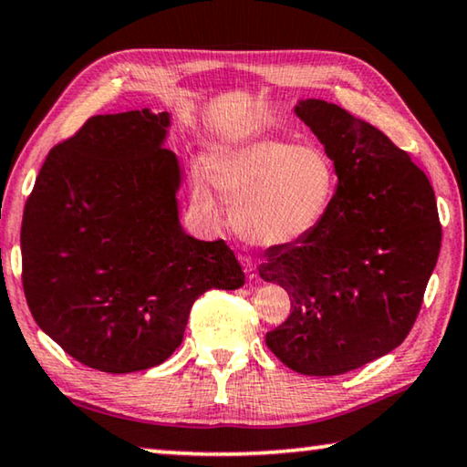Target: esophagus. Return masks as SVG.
Segmentation results:
<instances>
[{
    "label": "esophagus",
    "instance_id": "1",
    "mask_svg": "<svg viewBox=\"0 0 467 467\" xmlns=\"http://www.w3.org/2000/svg\"><path fill=\"white\" fill-rule=\"evenodd\" d=\"M242 263H244V274H246V277L248 279H254L256 277V263L253 261V258H248V256H244Z\"/></svg>",
    "mask_w": 467,
    "mask_h": 467
}]
</instances>
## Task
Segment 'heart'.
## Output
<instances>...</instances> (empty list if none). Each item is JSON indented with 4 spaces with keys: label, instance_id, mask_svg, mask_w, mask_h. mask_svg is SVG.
<instances>
[{
    "label": "heart",
    "instance_id": "b5f03b06",
    "mask_svg": "<svg viewBox=\"0 0 467 467\" xmlns=\"http://www.w3.org/2000/svg\"><path fill=\"white\" fill-rule=\"evenodd\" d=\"M213 185L234 198L232 223L242 238L275 248L305 240L321 225L336 196L338 171L315 143L254 138L214 150L206 173L193 169V202L217 214Z\"/></svg>",
    "mask_w": 467,
    "mask_h": 467
}]
</instances>
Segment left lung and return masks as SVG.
<instances>
[{"label": "left lung", "mask_w": 467, "mask_h": 467, "mask_svg": "<svg viewBox=\"0 0 467 467\" xmlns=\"http://www.w3.org/2000/svg\"><path fill=\"white\" fill-rule=\"evenodd\" d=\"M294 112L324 143L338 188L311 235L269 250L258 267L292 300L265 342L298 374L340 376L411 332L442 229L426 173L379 129L324 99Z\"/></svg>", "instance_id": "obj_1"}]
</instances>
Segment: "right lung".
Segmentation results:
<instances>
[{"label": "right lung", "mask_w": 467, "mask_h": 467, "mask_svg": "<svg viewBox=\"0 0 467 467\" xmlns=\"http://www.w3.org/2000/svg\"><path fill=\"white\" fill-rule=\"evenodd\" d=\"M169 125V112L148 109L88 119L52 148L25 204L28 308L70 357L106 374L167 361L193 300L244 285L223 240H196L179 223Z\"/></svg>", "instance_id": "1"}]
</instances>
